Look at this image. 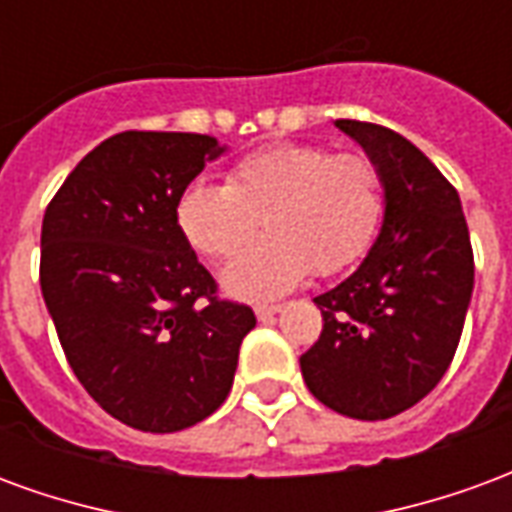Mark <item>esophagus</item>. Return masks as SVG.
Masks as SVG:
<instances>
[{
	"instance_id": "1",
	"label": "esophagus",
	"mask_w": 512,
	"mask_h": 512,
	"mask_svg": "<svg viewBox=\"0 0 512 512\" xmlns=\"http://www.w3.org/2000/svg\"><path fill=\"white\" fill-rule=\"evenodd\" d=\"M277 312H282V304H257L255 315L260 321H268V318H274Z\"/></svg>"
}]
</instances>
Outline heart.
I'll return each mask as SVG.
<instances>
[{
  "label": "heart",
  "mask_w": 512,
  "mask_h": 512,
  "mask_svg": "<svg viewBox=\"0 0 512 512\" xmlns=\"http://www.w3.org/2000/svg\"><path fill=\"white\" fill-rule=\"evenodd\" d=\"M263 216L268 235L222 268L246 301L282 296L310 274L354 266L384 216V180L367 156L323 145H274L235 161L227 183L197 178L178 194L175 224L197 252L230 257Z\"/></svg>",
  "instance_id": "obj_1"
}]
</instances>
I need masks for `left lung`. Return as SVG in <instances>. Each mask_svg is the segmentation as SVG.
<instances>
[{
    "label": "left lung",
    "instance_id": "1",
    "mask_svg": "<svg viewBox=\"0 0 512 512\" xmlns=\"http://www.w3.org/2000/svg\"><path fill=\"white\" fill-rule=\"evenodd\" d=\"M334 126L381 172L384 222L354 274L315 296L323 332L301 376L337 414L389 419L450 367L472 301V241L458 191L417 145L376 123Z\"/></svg>",
    "mask_w": 512,
    "mask_h": 512
}]
</instances>
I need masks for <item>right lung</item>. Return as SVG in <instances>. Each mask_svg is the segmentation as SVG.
Returning <instances> with one entry per match:
<instances>
[{
  "instance_id": "right-lung-1",
  "label": "right lung",
  "mask_w": 512,
  "mask_h": 512,
  "mask_svg": "<svg viewBox=\"0 0 512 512\" xmlns=\"http://www.w3.org/2000/svg\"><path fill=\"white\" fill-rule=\"evenodd\" d=\"M224 150L208 134L109 136L43 216L40 290L68 365L136 430L175 433L211 417L257 323L246 304L216 296L175 224L178 194Z\"/></svg>"
}]
</instances>
